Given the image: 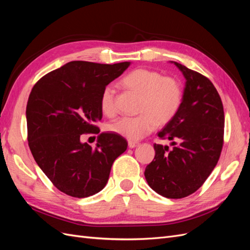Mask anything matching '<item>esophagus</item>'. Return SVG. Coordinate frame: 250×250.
<instances>
[{"label": "esophagus", "instance_id": "esophagus-1", "mask_svg": "<svg viewBox=\"0 0 250 250\" xmlns=\"http://www.w3.org/2000/svg\"><path fill=\"white\" fill-rule=\"evenodd\" d=\"M138 145H139L138 142H134V141L128 142V147H129V148H134V147H137Z\"/></svg>", "mask_w": 250, "mask_h": 250}]
</instances>
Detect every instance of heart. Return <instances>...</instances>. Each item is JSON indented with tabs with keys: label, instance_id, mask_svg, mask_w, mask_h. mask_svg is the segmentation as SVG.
<instances>
[{
	"label": "heart",
	"instance_id": "obj_1",
	"mask_svg": "<svg viewBox=\"0 0 250 250\" xmlns=\"http://www.w3.org/2000/svg\"><path fill=\"white\" fill-rule=\"evenodd\" d=\"M122 84L141 95L139 112L135 117H122L108 125V129L130 141H139L152 131L158 124H167L175 117L183 88L177 79L150 69H135L121 80ZM100 107L104 115L117 113L115 89L106 85L100 96Z\"/></svg>",
	"mask_w": 250,
	"mask_h": 250
}]
</instances>
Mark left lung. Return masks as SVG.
<instances>
[{
    "label": "left lung",
    "instance_id": "1",
    "mask_svg": "<svg viewBox=\"0 0 250 250\" xmlns=\"http://www.w3.org/2000/svg\"><path fill=\"white\" fill-rule=\"evenodd\" d=\"M186 78L183 101L170 122L157 133L173 149L154 144L155 156L145 169L150 188L179 199L193 194L214 170L223 147L224 111L221 98L208 78L174 62ZM174 140H178L177 145Z\"/></svg>",
    "mask_w": 250,
    "mask_h": 250
}]
</instances>
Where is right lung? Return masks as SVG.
<instances>
[{"instance_id": "right-lung-1", "label": "right lung", "mask_w": 250, "mask_h": 250, "mask_svg": "<svg viewBox=\"0 0 250 250\" xmlns=\"http://www.w3.org/2000/svg\"><path fill=\"white\" fill-rule=\"evenodd\" d=\"M130 62H67L35 83L26 108L28 145L36 164L59 191L76 198L106 186L111 166L127 149L112 132L98 137L96 148L81 143L83 134L100 132L103 88Z\"/></svg>"}]
</instances>
